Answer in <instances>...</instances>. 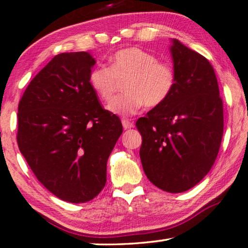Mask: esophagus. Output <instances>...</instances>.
<instances>
[{
  "label": "esophagus",
  "mask_w": 248,
  "mask_h": 248,
  "mask_svg": "<svg viewBox=\"0 0 248 248\" xmlns=\"http://www.w3.org/2000/svg\"><path fill=\"white\" fill-rule=\"evenodd\" d=\"M121 123H123V127L124 129H131V128H134V125H135L134 123H131L130 120H127V119H124Z\"/></svg>",
  "instance_id": "obj_1"
}]
</instances>
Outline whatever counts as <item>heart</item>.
I'll return each mask as SVG.
<instances>
[{"mask_svg": "<svg viewBox=\"0 0 248 248\" xmlns=\"http://www.w3.org/2000/svg\"><path fill=\"white\" fill-rule=\"evenodd\" d=\"M125 78L127 93L109 106L111 112L118 116L137 113L145 103L159 106L169 99L176 84L175 71L170 62H160L154 54L137 47L116 51L110 57V67L96 66L91 71L89 83L103 102L110 103L119 81Z\"/></svg>", "mask_w": 248, "mask_h": 248, "instance_id": "heart-1", "label": "heart"}]
</instances>
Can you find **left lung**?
<instances>
[{
  "mask_svg": "<svg viewBox=\"0 0 248 248\" xmlns=\"http://www.w3.org/2000/svg\"><path fill=\"white\" fill-rule=\"evenodd\" d=\"M170 51L176 84L169 99L136 123L146 176L170 193L187 191L209 173L224 134V109L214 67L177 39Z\"/></svg>",
  "mask_w": 248,
  "mask_h": 248,
  "instance_id": "obj_1",
  "label": "left lung"
}]
</instances>
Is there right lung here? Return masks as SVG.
Wrapping results in <instances>:
<instances>
[{"instance_id": "right-lung-1", "label": "right lung", "mask_w": 248, "mask_h": 248, "mask_svg": "<svg viewBox=\"0 0 248 248\" xmlns=\"http://www.w3.org/2000/svg\"><path fill=\"white\" fill-rule=\"evenodd\" d=\"M95 59L86 51L51 59L24 91L18 146L38 181L61 200L84 203L107 182V163L123 124L102 109L89 83Z\"/></svg>"}]
</instances>
